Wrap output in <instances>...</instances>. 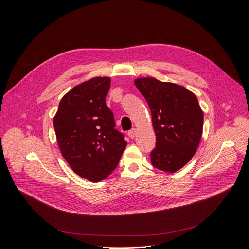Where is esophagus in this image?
I'll return each instance as SVG.
<instances>
[{"label":"esophagus","instance_id":"34e87169","mask_svg":"<svg viewBox=\"0 0 249 249\" xmlns=\"http://www.w3.org/2000/svg\"><path fill=\"white\" fill-rule=\"evenodd\" d=\"M127 134H128V136H129L131 139H133V138L135 137V135H136V129H135V128H132L131 130L128 131Z\"/></svg>","mask_w":249,"mask_h":249}]
</instances>
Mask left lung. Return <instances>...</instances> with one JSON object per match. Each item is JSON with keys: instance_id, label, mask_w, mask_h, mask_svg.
Wrapping results in <instances>:
<instances>
[{"instance_id": "8db88e82", "label": "left lung", "mask_w": 249, "mask_h": 249, "mask_svg": "<svg viewBox=\"0 0 249 249\" xmlns=\"http://www.w3.org/2000/svg\"><path fill=\"white\" fill-rule=\"evenodd\" d=\"M151 111L156 146L153 167L176 173L196 154L203 129V111L196 96L182 85L145 76L134 79Z\"/></svg>"}]
</instances>
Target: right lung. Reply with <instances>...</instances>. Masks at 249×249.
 <instances>
[{"label": "right lung", "instance_id": "obj_1", "mask_svg": "<svg viewBox=\"0 0 249 249\" xmlns=\"http://www.w3.org/2000/svg\"><path fill=\"white\" fill-rule=\"evenodd\" d=\"M110 83L109 76H95L75 85L63 96L53 117L62 156L73 173L91 182L111 175L126 146L106 104Z\"/></svg>", "mask_w": 249, "mask_h": 249}]
</instances>
